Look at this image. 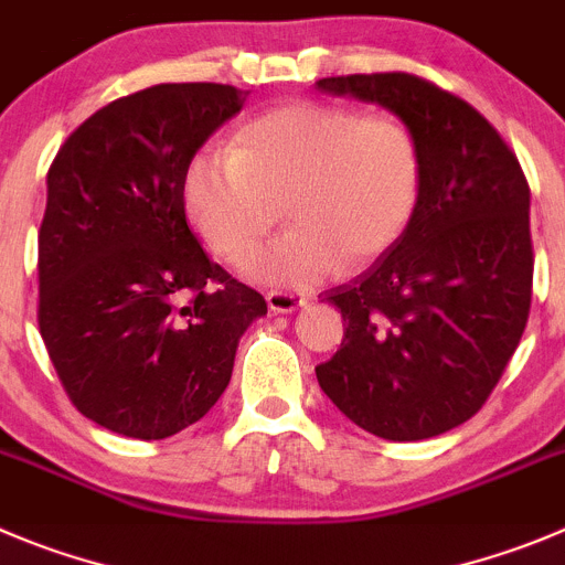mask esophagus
I'll return each instance as SVG.
<instances>
[{
    "label": "esophagus",
    "instance_id": "1",
    "mask_svg": "<svg viewBox=\"0 0 565 565\" xmlns=\"http://www.w3.org/2000/svg\"><path fill=\"white\" fill-rule=\"evenodd\" d=\"M265 298H267V307H270V312H278V315H289V312H295V309L307 307V298H303V295L284 292V289H270Z\"/></svg>",
    "mask_w": 565,
    "mask_h": 565
}]
</instances>
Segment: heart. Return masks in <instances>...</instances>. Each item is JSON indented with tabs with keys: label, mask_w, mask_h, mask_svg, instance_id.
Masks as SVG:
<instances>
[{
	"label": "heart",
	"mask_w": 565,
	"mask_h": 565,
	"mask_svg": "<svg viewBox=\"0 0 565 565\" xmlns=\"http://www.w3.org/2000/svg\"><path fill=\"white\" fill-rule=\"evenodd\" d=\"M420 194V156L395 116L289 103L242 125L231 150L200 147L183 167L181 203L200 239L239 262L284 204L296 225L247 255L250 278L312 287L337 267H365L402 239Z\"/></svg>",
	"instance_id": "heart-1"
}]
</instances>
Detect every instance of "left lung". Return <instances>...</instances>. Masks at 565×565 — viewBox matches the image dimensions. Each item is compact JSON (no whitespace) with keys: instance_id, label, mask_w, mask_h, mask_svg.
Segmentation results:
<instances>
[{"instance_id":"left-lung-1","label":"left lung","mask_w":565,"mask_h":565,"mask_svg":"<svg viewBox=\"0 0 565 565\" xmlns=\"http://www.w3.org/2000/svg\"><path fill=\"white\" fill-rule=\"evenodd\" d=\"M318 88L382 105L407 125L420 194L402 239L326 292L345 337L315 373L360 429L426 440L482 409L524 334L535 265L530 186L497 128L424 77H323Z\"/></svg>"}]
</instances>
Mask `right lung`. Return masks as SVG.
<instances>
[{
  "label": "right lung",
  "mask_w": 565,
  "mask_h": 565,
  "mask_svg": "<svg viewBox=\"0 0 565 565\" xmlns=\"http://www.w3.org/2000/svg\"><path fill=\"white\" fill-rule=\"evenodd\" d=\"M247 92L161 83L128 94L63 141L39 231V329L86 418L163 440L225 393L239 337L267 315L189 231L183 167Z\"/></svg>",
  "instance_id": "add662e5"
}]
</instances>
